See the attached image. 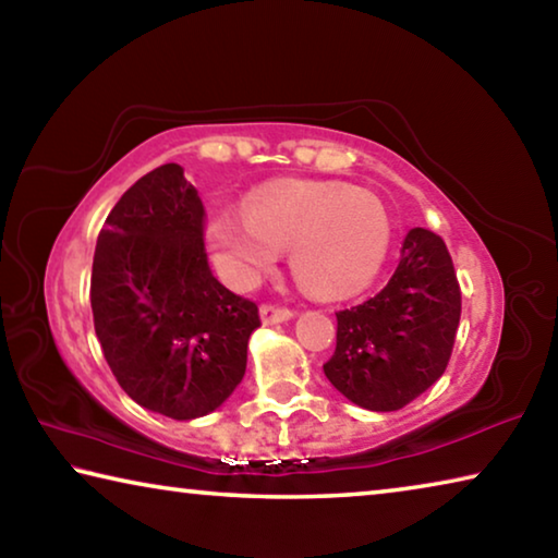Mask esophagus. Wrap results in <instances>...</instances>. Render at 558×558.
Returning a JSON list of instances; mask_svg holds the SVG:
<instances>
[{"mask_svg":"<svg viewBox=\"0 0 558 558\" xmlns=\"http://www.w3.org/2000/svg\"><path fill=\"white\" fill-rule=\"evenodd\" d=\"M260 319H263V325H278V323H288V319H292V313L288 307L263 305L260 307Z\"/></svg>","mask_w":558,"mask_h":558,"instance_id":"1","label":"esophagus"}]
</instances>
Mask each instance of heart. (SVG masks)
I'll return each mask as SVG.
<instances>
[{"instance_id": "obj_1", "label": "heart", "mask_w": 558, "mask_h": 558, "mask_svg": "<svg viewBox=\"0 0 558 558\" xmlns=\"http://www.w3.org/2000/svg\"><path fill=\"white\" fill-rule=\"evenodd\" d=\"M206 241L221 272L251 282L290 251L298 282L319 298H344L379 276L391 221L374 194L344 184L286 182L248 202L245 216L216 214Z\"/></svg>"}]
</instances>
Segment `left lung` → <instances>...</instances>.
<instances>
[{"label": "left lung", "instance_id": "left-lung-1", "mask_svg": "<svg viewBox=\"0 0 558 558\" xmlns=\"http://www.w3.org/2000/svg\"><path fill=\"white\" fill-rule=\"evenodd\" d=\"M458 323L460 288L446 243L411 229L389 286L337 313V349L325 376L366 411H399L446 372Z\"/></svg>", "mask_w": 558, "mask_h": 558}]
</instances>
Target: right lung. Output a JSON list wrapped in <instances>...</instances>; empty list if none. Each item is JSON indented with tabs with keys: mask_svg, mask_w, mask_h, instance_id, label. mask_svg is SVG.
<instances>
[{
	"mask_svg": "<svg viewBox=\"0 0 558 558\" xmlns=\"http://www.w3.org/2000/svg\"><path fill=\"white\" fill-rule=\"evenodd\" d=\"M90 307L122 391L174 421L229 399L260 327L256 302L214 278L204 204L179 165L153 169L112 206L93 256Z\"/></svg>",
	"mask_w": 558,
	"mask_h": 558,
	"instance_id": "1",
	"label": "right lung"
}]
</instances>
